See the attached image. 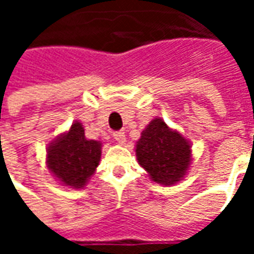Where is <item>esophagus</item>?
Listing matches in <instances>:
<instances>
[{"instance_id": "34e87169", "label": "esophagus", "mask_w": 254, "mask_h": 254, "mask_svg": "<svg viewBox=\"0 0 254 254\" xmlns=\"http://www.w3.org/2000/svg\"><path fill=\"white\" fill-rule=\"evenodd\" d=\"M114 138H116V141L117 143H120V144H124L125 143V132L124 130H118V132H114Z\"/></svg>"}]
</instances>
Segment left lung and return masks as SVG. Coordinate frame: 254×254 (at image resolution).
Here are the masks:
<instances>
[{
    "label": "left lung",
    "instance_id": "obj_1",
    "mask_svg": "<svg viewBox=\"0 0 254 254\" xmlns=\"http://www.w3.org/2000/svg\"><path fill=\"white\" fill-rule=\"evenodd\" d=\"M138 165L160 185H174L187 174L191 160L190 144L162 118L149 122L136 144Z\"/></svg>",
    "mask_w": 254,
    "mask_h": 254
}]
</instances>
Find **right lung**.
I'll list each match as a JSON object with an SVG mask.
<instances>
[{"mask_svg": "<svg viewBox=\"0 0 254 254\" xmlns=\"http://www.w3.org/2000/svg\"><path fill=\"white\" fill-rule=\"evenodd\" d=\"M102 144L87 140L83 125L72 124L66 133L58 136L47 148V167L65 187L80 189L94 174L100 162Z\"/></svg>", "mask_w": 254, "mask_h": 254, "instance_id": "1", "label": "right lung"}]
</instances>
